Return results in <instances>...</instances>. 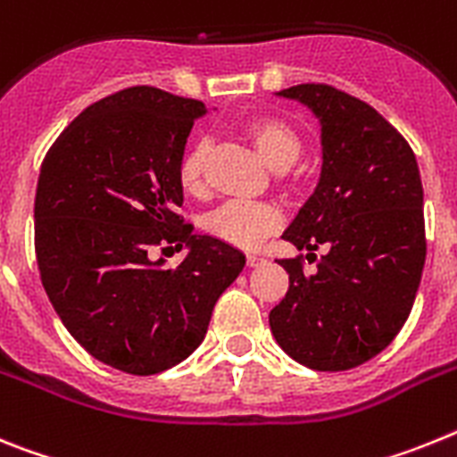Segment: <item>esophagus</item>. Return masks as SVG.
<instances>
[{
    "instance_id": "obj_1",
    "label": "esophagus",
    "mask_w": 457,
    "mask_h": 457,
    "mask_svg": "<svg viewBox=\"0 0 457 457\" xmlns=\"http://www.w3.org/2000/svg\"><path fill=\"white\" fill-rule=\"evenodd\" d=\"M262 262H264V257L257 255V253H248V255H245V264H248V267H257Z\"/></svg>"
}]
</instances>
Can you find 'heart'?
Wrapping results in <instances>:
<instances>
[{"label":"heart","instance_id":"b5f03b06","mask_svg":"<svg viewBox=\"0 0 457 457\" xmlns=\"http://www.w3.org/2000/svg\"><path fill=\"white\" fill-rule=\"evenodd\" d=\"M245 135L262 161L280 174H287V168H292L303 152L301 135L280 117L251 119L245 124ZM206 145L197 142L179 158L177 181L186 195L202 197L206 193ZM280 223L283 216L269 202H228L204 218V229L209 237L234 248H255L262 239L276 232Z\"/></svg>","mask_w":457,"mask_h":457}]
</instances>
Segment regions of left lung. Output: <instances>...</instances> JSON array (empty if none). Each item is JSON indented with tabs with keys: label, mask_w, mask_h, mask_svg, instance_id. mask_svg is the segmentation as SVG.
I'll return each mask as SVG.
<instances>
[{
	"label": "left lung",
	"mask_w": 457,
	"mask_h": 457,
	"mask_svg": "<svg viewBox=\"0 0 457 457\" xmlns=\"http://www.w3.org/2000/svg\"><path fill=\"white\" fill-rule=\"evenodd\" d=\"M278 96L303 103L322 126V172L283 232L311 257L278 260L289 273L269 312L273 338L301 366L349 370L370 361L410 317L426 264L423 186L411 146L368 103L328 85ZM311 262V260H308Z\"/></svg>",
	"instance_id": "8db88e82"
}]
</instances>
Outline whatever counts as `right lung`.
Returning a JSON list of instances; mask_svg holds the SVG:
<instances>
[{"label": "right lung", "instance_id": "obj_1", "mask_svg": "<svg viewBox=\"0 0 457 457\" xmlns=\"http://www.w3.org/2000/svg\"><path fill=\"white\" fill-rule=\"evenodd\" d=\"M202 114V101L129 87L78 114L38 174L34 244L47 299L94 359L130 375L193 354L245 264L177 213V165ZM168 243L189 251L179 268L153 255Z\"/></svg>", "mask_w": 457, "mask_h": 457}]
</instances>
